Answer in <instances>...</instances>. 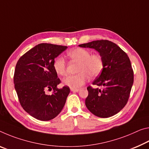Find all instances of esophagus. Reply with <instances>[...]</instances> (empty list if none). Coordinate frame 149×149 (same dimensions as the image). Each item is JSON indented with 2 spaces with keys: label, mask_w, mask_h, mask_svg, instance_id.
Segmentation results:
<instances>
[{
  "label": "esophagus",
  "mask_w": 149,
  "mask_h": 149,
  "mask_svg": "<svg viewBox=\"0 0 149 149\" xmlns=\"http://www.w3.org/2000/svg\"><path fill=\"white\" fill-rule=\"evenodd\" d=\"M71 91H74V92H78L79 91V89H71Z\"/></svg>",
  "instance_id": "1"
}]
</instances>
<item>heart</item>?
I'll use <instances>...</instances> for the list:
<instances>
[{
  "label": "heart",
  "mask_w": 149,
  "mask_h": 149,
  "mask_svg": "<svg viewBox=\"0 0 149 149\" xmlns=\"http://www.w3.org/2000/svg\"><path fill=\"white\" fill-rule=\"evenodd\" d=\"M68 55L72 60L79 62L75 75H68L63 79V84L72 89L81 87L91 77L101 74L104 68V60L100 54H91L86 49L77 48L70 50ZM53 68L57 74L63 76L66 74V62L62 57L56 58L54 61Z\"/></svg>",
  "instance_id": "heart-1"
}]
</instances>
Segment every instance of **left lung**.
Wrapping results in <instances>:
<instances>
[{
    "label": "left lung",
    "instance_id": "8db88e82",
    "mask_svg": "<svg viewBox=\"0 0 149 149\" xmlns=\"http://www.w3.org/2000/svg\"><path fill=\"white\" fill-rule=\"evenodd\" d=\"M79 47L96 49L104 60V68L93 85L102 89L87 87L86 105L95 116L107 118L119 113L127 103L134 81V73L127 54L113 42L101 40Z\"/></svg>",
    "mask_w": 149,
    "mask_h": 149
}]
</instances>
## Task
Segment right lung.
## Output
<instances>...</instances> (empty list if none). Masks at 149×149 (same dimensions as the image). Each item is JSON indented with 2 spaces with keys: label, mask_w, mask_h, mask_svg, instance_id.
Segmentation results:
<instances>
[{
  "label": "right lung",
  "mask_w": 149,
  "mask_h": 149,
  "mask_svg": "<svg viewBox=\"0 0 149 149\" xmlns=\"http://www.w3.org/2000/svg\"><path fill=\"white\" fill-rule=\"evenodd\" d=\"M67 48L47 43L38 44L16 63L14 84L18 100L25 111L40 121L58 116L70 92L68 86L57 88L61 81L53 68L55 58ZM47 90H52L53 94L47 95Z\"/></svg>",
  "instance_id": "add662e5"
}]
</instances>
